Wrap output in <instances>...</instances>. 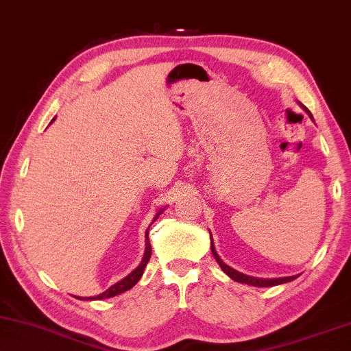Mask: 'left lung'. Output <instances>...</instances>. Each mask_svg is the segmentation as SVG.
<instances>
[{"label":"left lung","instance_id":"8db88e82","mask_svg":"<svg viewBox=\"0 0 351 351\" xmlns=\"http://www.w3.org/2000/svg\"><path fill=\"white\" fill-rule=\"evenodd\" d=\"M300 104V103H299ZM302 109L305 110L306 114L310 115V119L313 120V115L308 109H306L304 104H300ZM211 234V232H210ZM211 251H213V256L216 262L219 263V267L223 269L225 274H228L232 280L236 282H241V284H247V285H253V287H274V285H280V284H287V282H291L298 278V276H288V278H276V279H262V278H254V276H247L243 273H239L236 271L234 268H231L230 265H226V263L220 259L216 248H214V243H213V236H211Z\"/></svg>","mask_w":351,"mask_h":351}]
</instances>
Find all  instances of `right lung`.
Segmentation results:
<instances>
[{
    "mask_svg": "<svg viewBox=\"0 0 351 351\" xmlns=\"http://www.w3.org/2000/svg\"><path fill=\"white\" fill-rule=\"evenodd\" d=\"M55 119H57V117H53L51 123H53ZM163 211H165V208H162V210H158V213L156 214V216H154L152 222H154V220H157V217ZM151 225H149V228H151ZM149 228H147L146 232H145V254H143V259H141L140 265L137 268L132 269V271L129 273L125 279L119 280L112 287H109L106 291L101 293V294H98V296H94V298H77V299H80V300H100V299H106V298H114V296H117V294H121V293H125L128 290H131V288L140 280L141 276H143L145 267H146V263L149 262V257H151V253H152L151 243H149Z\"/></svg>",
    "mask_w": 351,
    "mask_h": 351,
    "instance_id": "obj_1",
    "label": "right lung"
}]
</instances>
